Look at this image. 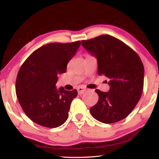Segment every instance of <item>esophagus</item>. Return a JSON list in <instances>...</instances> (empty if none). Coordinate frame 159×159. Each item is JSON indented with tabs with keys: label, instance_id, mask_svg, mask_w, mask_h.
I'll return each instance as SVG.
<instances>
[{
	"label": "esophagus",
	"instance_id": "1",
	"mask_svg": "<svg viewBox=\"0 0 159 159\" xmlns=\"http://www.w3.org/2000/svg\"><path fill=\"white\" fill-rule=\"evenodd\" d=\"M77 90H78V93H79V95H82V94L84 93L86 90L85 88L83 87H79L77 88Z\"/></svg>",
	"mask_w": 159,
	"mask_h": 159
}]
</instances>
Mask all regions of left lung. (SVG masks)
<instances>
[{
    "label": "left lung",
    "mask_w": 159,
    "mask_h": 159,
    "mask_svg": "<svg viewBox=\"0 0 159 159\" xmlns=\"http://www.w3.org/2000/svg\"><path fill=\"white\" fill-rule=\"evenodd\" d=\"M83 47L98 60V74L109 79V92L99 90V99L90 109L96 120L113 123L130 114L141 98L144 69L134 51L109 35L82 41Z\"/></svg>",
    "instance_id": "1"
}]
</instances>
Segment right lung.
<instances>
[{
	"mask_svg": "<svg viewBox=\"0 0 159 159\" xmlns=\"http://www.w3.org/2000/svg\"><path fill=\"white\" fill-rule=\"evenodd\" d=\"M80 41L52 43L32 52L19 70L16 95L26 115L34 123L57 128L65 123L76 90L57 89L58 75L65 73Z\"/></svg>",
	"mask_w": 159,
	"mask_h": 159,
	"instance_id": "add662e5",
	"label": "right lung"
}]
</instances>
